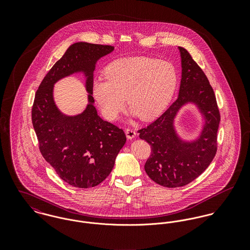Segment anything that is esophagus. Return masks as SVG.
Returning a JSON list of instances; mask_svg holds the SVG:
<instances>
[{
	"mask_svg": "<svg viewBox=\"0 0 250 250\" xmlns=\"http://www.w3.org/2000/svg\"><path fill=\"white\" fill-rule=\"evenodd\" d=\"M125 134H126V137L128 138V140H133L137 135L136 131L134 129H130V128L125 130Z\"/></svg>",
	"mask_w": 250,
	"mask_h": 250,
	"instance_id": "esophagus-1",
	"label": "esophagus"
}]
</instances>
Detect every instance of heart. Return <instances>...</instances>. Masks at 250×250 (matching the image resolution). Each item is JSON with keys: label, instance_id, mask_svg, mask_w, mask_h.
<instances>
[{"label": "heart", "instance_id": "1", "mask_svg": "<svg viewBox=\"0 0 250 250\" xmlns=\"http://www.w3.org/2000/svg\"><path fill=\"white\" fill-rule=\"evenodd\" d=\"M105 75L93 82L92 95L110 121L119 117L126 100L132 115L143 120L157 117L170 102L178 83L172 62L147 57L114 61L106 67Z\"/></svg>", "mask_w": 250, "mask_h": 250}]
</instances>
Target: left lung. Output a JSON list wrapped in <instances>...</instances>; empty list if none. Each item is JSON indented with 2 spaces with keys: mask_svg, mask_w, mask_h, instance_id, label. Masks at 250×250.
<instances>
[{
  "mask_svg": "<svg viewBox=\"0 0 250 250\" xmlns=\"http://www.w3.org/2000/svg\"><path fill=\"white\" fill-rule=\"evenodd\" d=\"M178 48L182 64L178 98L158 119L139 130L140 138L152 148L145 172L167 188L186 186L205 171L216 153L220 121L214 90L206 75L185 48ZM188 103L194 104L205 118L201 135L192 141L181 139L174 126L178 110Z\"/></svg>",
  "mask_w": 250,
  "mask_h": 250,
  "instance_id": "8db88e82",
  "label": "left lung"
}]
</instances>
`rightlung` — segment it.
Here are the masks:
<instances>
[{
	"instance_id": "right-lung-1",
	"label": "right lung",
	"mask_w": 250,
	"mask_h": 250,
	"mask_svg": "<svg viewBox=\"0 0 250 250\" xmlns=\"http://www.w3.org/2000/svg\"><path fill=\"white\" fill-rule=\"evenodd\" d=\"M113 49V46L87 42L72 44L36 91L32 121L39 150L57 174L76 188H92L107 178L126 143L122 129L98 115L91 95L95 64ZM75 72H83L87 78L90 95L86 109L70 117L57 108L52 90L58 80Z\"/></svg>"
}]
</instances>
